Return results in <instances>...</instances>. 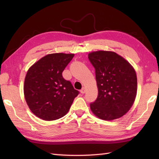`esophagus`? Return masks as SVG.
<instances>
[{
  "label": "esophagus",
  "mask_w": 159,
  "mask_h": 159,
  "mask_svg": "<svg viewBox=\"0 0 159 159\" xmlns=\"http://www.w3.org/2000/svg\"><path fill=\"white\" fill-rule=\"evenodd\" d=\"M85 92H86V89H85V87H83V88H82L81 89H80V93H83V94L85 93Z\"/></svg>",
  "instance_id": "obj_1"
}]
</instances>
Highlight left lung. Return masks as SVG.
<instances>
[{
	"mask_svg": "<svg viewBox=\"0 0 159 159\" xmlns=\"http://www.w3.org/2000/svg\"><path fill=\"white\" fill-rule=\"evenodd\" d=\"M88 58L96 70L98 94L90 109L96 117L113 120L122 117L133 105L137 91V74L124 57L112 51L98 50Z\"/></svg>",
	"mask_w": 159,
	"mask_h": 159,
	"instance_id": "1",
	"label": "left lung"
}]
</instances>
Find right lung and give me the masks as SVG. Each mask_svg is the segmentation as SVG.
I'll return each instance as SVG.
<instances>
[{
  "mask_svg": "<svg viewBox=\"0 0 159 159\" xmlns=\"http://www.w3.org/2000/svg\"><path fill=\"white\" fill-rule=\"evenodd\" d=\"M74 54H48L29 67L24 83V94L31 112L45 121L58 120L70 110L79 91L62 72Z\"/></svg>",
  "mask_w": 159,
  "mask_h": 159,
  "instance_id": "obj_1",
  "label": "right lung"
}]
</instances>
